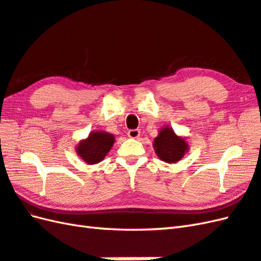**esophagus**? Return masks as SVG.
Segmentation results:
<instances>
[{"mask_svg":"<svg viewBox=\"0 0 261 261\" xmlns=\"http://www.w3.org/2000/svg\"><path fill=\"white\" fill-rule=\"evenodd\" d=\"M127 135H128V137L130 138H138L141 135V132L138 129H130L128 130V133H127Z\"/></svg>","mask_w":261,"mask_h":261,"instance_id":"34e87169","label":"esophagus"}]
</instances>
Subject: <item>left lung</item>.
Here are the masks:
<instances>
[{"mask_svg": "<svg viewBox=\"0 0 261 261\" xmlns=\"http://www.w3.org/2000/svg\"><path fill=\"white\" fill-rule=\"evenodd\" d=\"M153 146L159 159L166 163H176L188 152L189 145L184 138L177 136L171 127H163L154 140Z\"/></svg>", "mask_w": 261, "mask_h": 261, "instance_id": "left-lung-1", "label": "left lung"}]
</instances>
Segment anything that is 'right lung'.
<instances>
[{"mask_svg": "<svg viewBox=\"0 0 261 261\" xmlns=\"http://www.w3.org/2000/svg\"><path fill=\"white\" fill-rule=\"evenodd\" d=\"M115 143V137L107 132H91L86 140L80 142L76 152L87 164H97L106 158Z\"/></svg>", "mask_w": 261, "mask_h": 261, "instance_id": "1", "label": "right lung"}]
</instances>
